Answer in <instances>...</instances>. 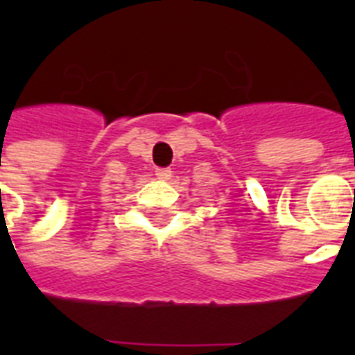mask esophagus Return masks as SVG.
<instances>
[{"instance_id":"obj_1","label":"esophagus","mask_w":355,"mask_h":355,"mask_svg":"<svg viewBox=\"0 0 355 355\" xmlns=\"http://www.w3.org/2000/svg\"><path fill=\"white\" fill-rule=\"evenodd\" d=\"M171 175L173 171L169 169V167H158V169H156V177L160 178V180H169Z\"/></svg>"}]
</instances>
